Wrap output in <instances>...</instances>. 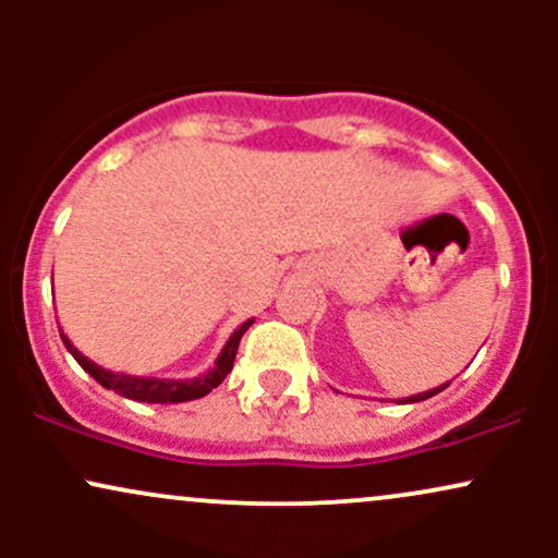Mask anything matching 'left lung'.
Returning a JSON list of instances; mask_svg holds the SVG:
<instances>
[{
    "mask_svg": "<svg viewBox=\"0 0 558 558\" xmlns=\"http://www.w3.org/2000/svg\"><path fill=\"white\" fill-rule=\"evenodd\" d=\"M446 386H448V383H444V386H438V388H433V390H422V393H417V396H409V399H401L399 403H417V401H425V399H430V396L440 393V390H444Z\"/></svg>",
    "mask_w": 558,
    "mask_h": 558,
    "instance_id": "left-lung-1",
    "label": "left lung"
}]
</instances>
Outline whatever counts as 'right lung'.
<instances>
[{"instance_id":"obj_1","label":"right lung","mask_w":558,"mask_h":558,"mask_svg":"<svg viewBox=\"0 0 558 558\" xmlns=\"http://www.w3.org/2000/svg\"><path fill=\"white\" fill-rule=\"evenodd\" d=\"M254 319H246V323L239 325V328L233 330V336L228 338V343L222 345L220 356L215 360V367L207 369L204 375L198 377H191V380H165V377H138V375H125V373H112V369H105L99 367V364L88 360V356H83L78 349H75L73 341L65 336V332L60 330V338L62 343H65V349L70 354L75 356V362L81 364L83 369H86L88 375L94 377L99 386L114 390V393L125 396V399H133V401H144V403H181V401H194V399H202V396H207L209 390L220 386L222 380H226L230 369H233V362H235V351H239V343H241V336L252 328Z\"/></svg>"}]
</instances>
